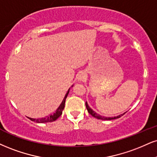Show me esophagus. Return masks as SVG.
Here are the masks:
<instances>
[{
    "mask_svg": "<svg viewBox=\"0 0 157 157\" xmlns=\"http://www.w3.org/2000/svg\"><path fill=\"white\" fill-rule=\"evenodd\" d=\"M86 73H85V72H80L78 75V77H77V78H78V80L82 81L85 78H86Z\"/></svg>",
    "mask_w": 157,
    "mask_h": 157,
    "instance_id": "obj_1",
    "label": "esophagus"
}]
</instances>
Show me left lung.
<instances>
[{"label": "left lung", "mask_w": 157, "mask_h": 157, "mask_svg": "<svg viewBox=\"0 0 157 157\" xmlns=\"http://www.w3.org/2000/svg\"><path fill=\"white\" fill-rule=\"evenodd\" d=\"M86 106L87 109H88V112L92 116H94V118H97V119H101V120H113V119H116V118H121V117L122 116H124V115L126 113H123V114L119 115V116H114V117H105V116H101V115L98 114V113H97L96 112H94L93 109H92L89 107V105H88V102H87V101L86 102Z\"/></svg>", "instance_id": "obj_1"}]
</instances>
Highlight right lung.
<instances>
[{
    "label": "right lung",
    "instance_id": "right-lung-1",
    "mask_svg": "<svg viewBox=\"0 0 157 157\" xmlns=\"http://www.w3.org/2000/svg\"><path fill=\"white\" fill-rule=\"evenodd\" d=\"M73 86V85L71 86V87ZM69 90H70V88H69V90H68V91L67 92V94H66L65 97H64L63 101H62V102L60 103V106L58 107V109H56V111L54 113H52V114H51L50 116H46L45 118H38V119H36V118H28L30 120L33 121H36V123H48V122H52V121H55L56 120H57L59 117L61 116L62 115V112H63V109H64V107H65V101H66V99H67L68 94L69 93Z\"/></svg>",
    "mask_w": 157,
    "mask_h": 157
}]
</instances>
